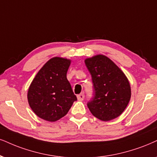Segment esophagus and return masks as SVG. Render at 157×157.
<instances>
[{
  "instance_id": "1",
  "label": "esophagus",
  "mask_w": 157,
  "mask_h": 157,
  "mask_svg": "<svg viewBox=\"0 0 157 157\" xmlns=\"http://www.w3.org/2000/svg\"><path fill=\"white\" fill-rule=\"evenodd\" d=\"M84 93H81L80 94H78L77 95V99H78V100H79V101H82L83 100H84Z\"/></svg>"
}]
</instances>
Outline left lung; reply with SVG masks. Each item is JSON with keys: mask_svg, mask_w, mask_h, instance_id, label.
<instances>
[{"mask_svg": "<svg viewBox=\"0 0 157 157\" xmlns=\"http://www.w3.org/2000/svg\"><path fill=\"white\" fill-rule=\"evenodd\" d=\"M92 75L94 95L87 106L94 117L108 121L119 117L128 105L131 87L128 78L110 58L94 55L84 60Z\"/></svg>", "mask_w": 157, "mask_h": 157, "instance_id": "1", "label": "left lung"}]
</instances>
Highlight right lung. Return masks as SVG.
<instances>
[{"instance_id":"add662e5","label":"right lung","mask_w":157,"mask_h":157,"mask_svg":"<svg viewBox=\"0 0 157 157\" xmlns=\"http://www.w3.org/2000/svg\"><path fill=\"white\" fill-rule=\"evenodd\" d=\"M71 60L52 57L39 70L29 86L28 101L40 119L56 121L65 117L77 100L67 79Z\"/></svg>"}]
</instances>
